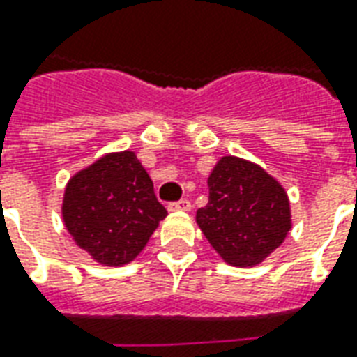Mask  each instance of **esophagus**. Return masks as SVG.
I'll return each mask as SVG.
<instances>
[{
	"instance_id": "1",
	"label": "esophagus",
	"mask_w": 357,
	"mask_h": 357,
	"mask_svg": "<svg viewBox=\"0 0 357 357\" xmlns=\"http://www.w3.org/2000/svg\"><path fill=\"white\" fill-rule=\"evenodd\" d=\"M168 210H170V212H189V210H191V202L187 199H181L178 200V202H172V204L168 206Z\"/></svg>"
}]
</instances>
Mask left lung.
Returning <instances> with one entry per match:
<instances>
[{"mask_svg": "<svg viewBox=\"0 0 357 357\" xmlns=\"http://www.w3.org/2000/svg\"><path fill=\"white\" fill-rule=\"evenodd\" d=\"M208 189L197 223L227 265H259L291 231L286 189L252 160L221 157L208 176Z\"/></svg>", "mask_w": 357, "mask_h": 357, "instance_id": "8db88e82", "label": "left lung"}]
</instances>
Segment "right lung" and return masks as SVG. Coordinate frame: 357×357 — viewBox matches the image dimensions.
<instances>
[{"instance_id":"right-lung-1","label":"right lung","mask_w":357,"mask_h":357,"mask_svg":"<svg viewBox=\"0 0 357 357\" xmlns=\"http://www.w3.org/2000/svg\"><path fill=\"white\" fill-rule=\"evenodd\" d=\"M166 213L134 151L107 153L79 170L62 200V219L75 244L105 266L136 259Z\"/></svg>"}]
</instances>
